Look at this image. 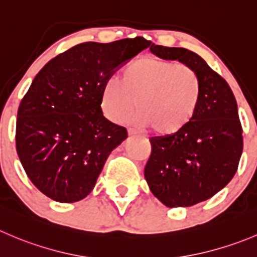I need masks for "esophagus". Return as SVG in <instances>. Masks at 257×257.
Here are the masks:
<instances>
[{
  "instance_id": "34e87169",
  "label": "esophagus",
  "mask_w": 257,
  "mask_h": 257,
  "mask_svg": "<svg viewBox=\"0 0 257 257\" xmlns=\"http://www.w3.org/2000/svg\"><path fill=\"white\" fill-rule=\"evenodd\" d=\"M128 134H129V136H131V137H134V136H139V133H138V132H137L136 131V129H128Z\"/></svg>"
}]
</instances>
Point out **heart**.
<instances>
[{
    "mask_svg": "<svg viewBox=\"0 0 257 257\" xmlns=\"http://www.w3.org/2000/svg\"><path fill=\"white\" fill-rule=\"evenodd\" d=\"M201 81L189 66L172 60L142 57L123 69L121 80L110 78L101 95L104 114L123 121L134 111L137 119L157 134L172 136L186 128L200 105Z\"/></svg>",
    "mask_w": 257,
    "mask_h": 257,
    "instance_id": "obj_1",
    "label": "heart"
}]
</instances>
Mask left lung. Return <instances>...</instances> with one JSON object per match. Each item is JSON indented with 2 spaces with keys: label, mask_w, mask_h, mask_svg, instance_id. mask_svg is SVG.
<instances>
[{
  "label": "left lung",
  "mask_w": 257,
  "mask_h": 257,
  "mask_svg": "<svg viewBox=\"0 0 257 257\" xmlns=\"http://www.w3.org/2000/svg\"><path fill=\"white\" fill-rule=\"evenodd\" d=\"M149 50L192 68L201 81L195 118L178 133L149 139L152 153L144 168L154 197L167 207H189L215 196L237 171L243 147L237 103L225 79L196 52L154 44Z\"/></svg>",
  "instance_id": "obj_1"
}]
</instances>
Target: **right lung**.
I'll return each mask as SVG.
<instances>
[{
    "label": "right lung",
    "instance_id": "1",
    "mask_svg": "<svg viewBox=\"0 0 257 257\" xmlns=\"http://www.w3.org/2000/svg\"><path fill=\"white\" fill-rule=\"evenodd\" d=\"M152 45L144 37L83 42L39 71L17 111L16 149L30 181L56 202L93 191L109 154L128 138L101 110L114 71Z\"/></svg>",
    "mask_w": 257,
    "mask_h": 257
}]
</instances>
